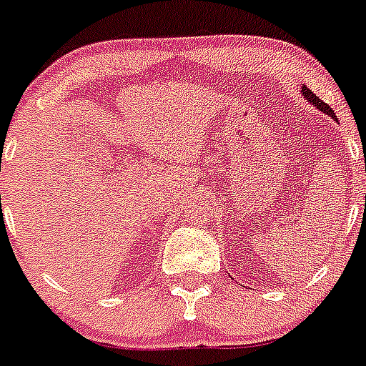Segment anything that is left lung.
<instances>
[{
    "mask_svg": "<svg viewBox=\"0 0 366 366\" xmlns=\"http://www.w3.org/2000/svg\"><path fill=\"white\" fill-rule=\"evenodd\" d=\"M302 94H303V97L307 99V101H310L314 106H316L317 110H322L323 114H327V115H330V117H332V119H336V114H334V112H332V108H330V106L327 104V102H323L322 99L317 97L316 94H312V92H310L309 88L305 86V84H303V86H302ZM336 121H337V119H336Z\"/></svg>",
    "mask_w": 366,
    "mask_h": 366,
    "instance_id": "8db88e82",
    "label": "left lung"
}]
</instances>
